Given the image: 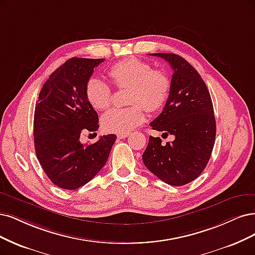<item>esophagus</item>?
Returning <instances> with one entry per match:
<instances>
[{
    "mask_svg": "<svg viewBox=\"0 0 255 255\" xmlns=\"http://www.w3.org/2000/svg\"><path fill=\"white\" fill-rule=\"evenodd\" d=\"M128 136H129L128 133H126V134H118V135H117V137H118L119 139H125V138H127V137H128Z\"/></svg>",
    "mask_w": 255,
    "mask_h": 255,
    "instance_id": "esophagus-1",
    "label": "esophagus"
}]
</instances>
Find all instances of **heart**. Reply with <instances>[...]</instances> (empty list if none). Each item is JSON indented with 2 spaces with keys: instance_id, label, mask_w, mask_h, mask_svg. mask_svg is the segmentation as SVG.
<instances>
[{
  "instance_id": "b5f03b06",
  "label": "heart",
  "mask_w": 255,
  "mask_h": 255,
  "mask_svg": "<svg viewBox=\"0 0 255 255\" xmlns=\"http://www.w3.org/2000/svg\"><path fill=\"white\" fill-rule=\"evenodd\" d=\"M109 77L118 90H128L126 109L113 110L101 119L102 128L115 134L129 133L145 119L144 109L156 113L163 109L171 93V79L161 69L138 58L121 60L109 69ZM87 101L97 111L108 110L113 101V93L108 83L92 78L86 83Z\"/></svg>"
}]
</instances>
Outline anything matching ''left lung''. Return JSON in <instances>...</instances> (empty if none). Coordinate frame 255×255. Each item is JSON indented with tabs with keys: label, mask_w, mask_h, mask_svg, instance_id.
<instances>
[{
	"label": "left lung",
	"mask_w": 255,
	"mask_h": 255,
	"mask_svg": "<svg viewBox=\"0 0 255 255\" xmlns=\"http://www.w3.org/2000/svg\"><path fill=\"white\" fill-rule=\"evenodd\" d=\"M150 55L164 59L174 71L170 97L150 126L162 136L173 135L174 140L163 145L159 137L150 136L142 161L165 183L183 186L199 176L212 154L216 124L211 96L196 69L182 57Z\"/></svg>",
	"instance_id": "obj_1"
}]
</instances>
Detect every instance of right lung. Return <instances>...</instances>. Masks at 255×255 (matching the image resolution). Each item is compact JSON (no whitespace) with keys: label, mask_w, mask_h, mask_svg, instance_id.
Listing matches in <instances>:
<instances>
[{"label":"right lung","mask_w":255,"mask_h":255,"mask_svg":"<svg viewBox=\"0 0 255 255\" xmlns=\"http://www.w3.org/2000/svg\"><path fill=\"white\" fill-rule=\"evenodd\" d=\"M104 59L72 58L44 83L34 110L33 140L37 158L50 181L76 190L92 180L107 163L116 135L82 144L83 130L96 131L98 114L85 95V86Z\"/></svg>","instance_id":"right-lung-1"}]
</instances>
